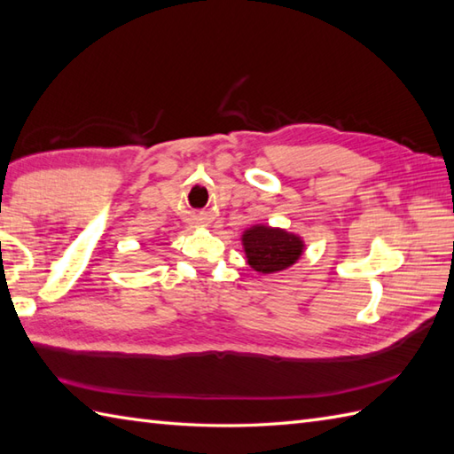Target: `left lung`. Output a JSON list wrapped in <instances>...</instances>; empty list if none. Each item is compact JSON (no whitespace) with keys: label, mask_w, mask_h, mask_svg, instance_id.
<instances>
[{"label":"left lung","mask_w":454,"mask_h":454,"mask_svg":"<svg viewBox=\"0 0 454 454\" xmlns=\"http://www.w3.org/2000/svg\"><path fill=\"white\" fill-rule=\"evenodd\" d=\"M242 242L248 263L260 273H275L289 268L302 254L301 239L263 225L248 229L242 235Z\"/></svg>","instance_id":"8db88e82"}]
</instances>
